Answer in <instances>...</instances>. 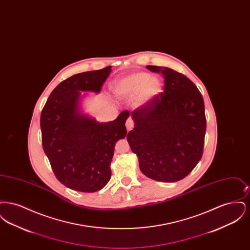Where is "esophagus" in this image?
Returning <instances> with one entry per match:
<instances>
[{"label": "esophagus", "instance_id": "34e87169", "mask_svg": "<svg viewBox=\"0 0 250 250\" xmlns=\"http://www.w3.org/2000/svg\"><path fill=\"white\" fill-rule=\"evenodd\" d=\"M125 126H126L127 131L131 130V129L134 127V122H133V120L130 119V118L127 119L126 123H125Z\"/></svg>", "mask_w": 250, "mask_h": 250}]
</instances>
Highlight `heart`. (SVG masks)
I'll use <instances>...</instances> for the list:
<instances>
[{
    "label": "heart",
    "mask_w": 250,
    "mask_h": 250,
    "mask_svg": "<svg viewBox=\"0 0 250 250\" xmlns=\"http://www.w3.org/2000/svg\"><path fill=\"white\" fill-rule=\"evenodd\" d=\"M162 85L158 79L144 72L133 73L117 80L113 85L114 94L124 98H134L137 107L150 104L161 93Z\"/></svg>",
    "instance_id": "b5f03b06"
}]
</instances>
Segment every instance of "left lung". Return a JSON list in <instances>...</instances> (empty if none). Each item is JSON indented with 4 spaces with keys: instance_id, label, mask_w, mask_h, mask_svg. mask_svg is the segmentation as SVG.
<instances>
[{
    "instance_id": "obj_1",
    "label": "left lung",
    "mask_w": 250,
    "mask_h": 250,
    "mask_svg": "<svg viewBox=\"0 0 250 250\" xmlns=\"http://www.w3.org/2000/svg\"><path fill=\"white\" fill-rule=\"evenodd\" d=\"M161 73L164 91L150 104L132 111L135 126L127 134L143 174L173 183L188 176L203 154L206 118L197 86L173 69L147 65Z\"/></svg>"
}]
</instances>
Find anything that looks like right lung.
Instances as JSON below:
<instances>
[{"label":"right lung","mask_w":250,"mask_h":250,"mask_svg":"<svg viewBox=\"0 0 250 250\" xmlns=\"http://www.w3.org/2000/svg\"><path fill=\"white\" fill-rule=\"evenodd\" d=\"M110 72L111 66H107L62 81L41 112L44 152L56 178L73 190L95 192L107 185L115 143L126 136L129 111L99 123L80 110L81 92L99 93Z\"/></svg>","instance_id":"right-lung-1"}]
</instances>
